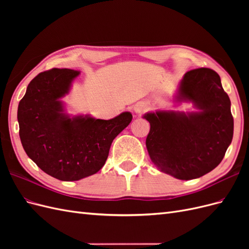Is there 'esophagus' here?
I'll return each instance as SVG.
<instances>
[{
	"label": "esophagus",
	"mask_w": 249,
	"mask_h": 249,
	"mask_svg": "<svg viewBox=\"0 0 249 249\" xmlns=\"http://www.w3.org/2000/svg\"><path fill=\"white\" fill-rule=\"evenodd\" d=\"M134 112L135 114H141V113H144L147 110V106L142 102L137 103L136 105H134Z\"/></svg>",
	"instance_id": "1"
}]
</instances>
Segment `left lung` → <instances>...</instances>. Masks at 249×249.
<instances>
[{"label":"left lung","instance_id":"obj_1","mask_svg":"<svg viewBox=\"0 0 249 249\" xmlns=\"http://www.w3.org/2000/svg\"><path fill=\"white\" fill-rule=\"evenodd\" d=\"M176 100L192 103L197 111H156L143 115L150 124L146 148L161 171L178 179L197 178L219 165L231 144V101L219 74L205 67L184 74Z\"/></svg>","mask_w":249,"mask_h":249}]
</instances>
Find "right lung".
<instances>
[{"instance_id":"right-lung-1","label":"right lung","mask_w":249,"mask_h":249,"mask_svg":"<svg viewBox=\"0 0 249 249\" xmlns=\"http://www.w3.org/2000/svg\"><path fill=\"white\" fill-rule=\"evenodd\" d=\"M80 74L53 69L29 83L18 109L19 138L26 154L49 176L79 180L92 176L106 163L112 141L132 122L130 112L109 119L90 115L71 117L60 100Z\"/></svg>"}]
</instances>
